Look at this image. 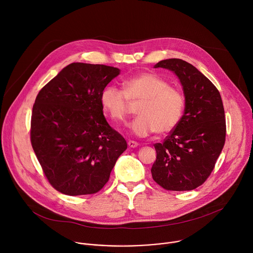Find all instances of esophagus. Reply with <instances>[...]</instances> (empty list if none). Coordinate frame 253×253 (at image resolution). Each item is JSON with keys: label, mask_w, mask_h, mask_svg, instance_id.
<instances>
[{"label": "esophagus", "mask_w": 253, "mask_h": 253, "mask_svg": "<svg viewBox=\"0 0 253 253\" xmlns=\"http://www.w3.org/2000/svg\"><path fill=\"white\" fill-rule=\"evenodd\" d=\"M128 146L130 148H136L138 146V143L136 141H133V140H129L128 141Z\"/></svg>", "instance_id": "34e87169"}]
</instances>
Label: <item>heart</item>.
Wrapping results in <instances>:
<instances>
[{
    "mask_svg": "<svg viewBox=\"0 0 253 253\" xmlns=\"http://www.w3.org/2000/svg\"><path fill=\"white\" fill-rule=\"evenodd\" d=\"M124 90L106 86L100 95L104 111L115 122H125L129 114V100L140 101L130 130L139 137L154 132L165 135L174 130L182 119L185 109L183 93L153 73H140L123 82Z\"/></svg>",
    "mask_w": 253,
    "mask_h": 253,
    "instance_id": "obj_1",
    "label": "heart"
}]
</instances>
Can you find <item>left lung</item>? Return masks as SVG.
<instances>
[{
  "label": "left lung",
  "instance_id": "obj_1",
  "mask_svg": "<svg viewBox=\"0 0 253 253\" xmlns=\"http://www.w3.org/2000/svg\"><path fill=\"white\" fill-rule=\"evenodd\" d=\"M154 68L176 74L185 96L181 121L162 143L151 173L166 190L186 191L202 185L211 174L225 143L226 124L219 91L193 65L181 59H167Z\"/></svg>",
  "mask_w": 253,
  "mask_h": 253
}]
</instances>
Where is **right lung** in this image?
<instances>
[{
	"mask_svg": "<svg viewBox=\"0 0 253 253\" xmlns=\"http://www.w3.org/2000/svg\"><path fill=\"white\" fill-rule=\"evenodd\" d=\"M119 74L110 66L72 63L35 100L32 147L48 181L63 194L100 191L127 149L123 136L108 124L100 102L102 90Z\"/></svg>",
	"mask_w": 253,
	"mask_h": 253,
	"instance_id": "right-lung-1",
	"label": "right lung"
}]
</instances>
